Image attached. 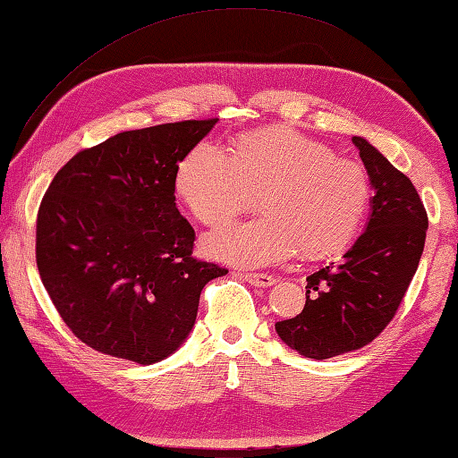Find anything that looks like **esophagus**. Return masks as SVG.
<instances>
[{
  "mask_svg": "<svg viewBox=\"0 0 458 458\" xmlns=\"http://www.w3.org/2000/svg\"><path fill=\"white\" fill-rule=\"evenodd\" d=\"M241 277L244 282H249L250 285L256 287H270L276 284V277L267 274H241Z\"/></svg>",
  "mask_w": 458,
  "mask_h": 458,
  "instance_id": "1",
  "label": "esophagus"
}]
</instances>
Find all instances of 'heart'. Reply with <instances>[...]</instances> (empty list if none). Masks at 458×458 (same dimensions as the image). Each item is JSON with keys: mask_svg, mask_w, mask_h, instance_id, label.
I'll list each match as a JSON object with an SVG mask.
<instances>
[{"mask_svg": "<svg viewBox=\"0 0 458 458\" xmlns=\"http://www.w3.org/2000/svg\"><path fill=\"white\" fill-rule=\"evenodd\" d=\"M174 192L211 227L247 208L252 192H262L259 208L266 216L233 223L202 241L209 259L262 267L299 249L305 256H328L348 247L369 206L371 184L360 163L276 126L244 133L233 157L214 141L198 143L176 166Z\"/></svg>", "mask_w": 458, "mask_h": 458, "instance_id": "obj_1", "label": "heart"}]
</instances>
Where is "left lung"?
<instances>
[{"instance_id":"1","label":"left lung","mask_w":458,"mask_h":458,"mask_svg":"<svg viewBox=\"0 0 458 458\" xmlns=\"http://www.w3.org/2000/svg\"><path fill=\"white\" fill-rule=\"evenodd\" d=\"M352 141L375 192L369 221L340 264L307 277L305 309L276 322L277 336L310 360L373 342L403 303L426 244L428 214L410 178L367 140Z\"/></svg>"}]
</instances>
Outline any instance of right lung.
<instances>
[{
  "instance_id": "add662e5",
  "label": "right lung",
  "mask_w": 458,
  "mask_h": 458,
  "mask_svg": "<svg viewBox=\"0 0 458 458\" xmlns=\"http://www.w3.org/2000/svg\"><path fill=\"white\" fill-rule=\"evenodd\" d=\"M217 124L120 131L54 176L37 219V266L54 307L89 348L151 365L191 334L199 293L225 267L192 259L176 166Z\"/></svg>"
}]
</instances>
